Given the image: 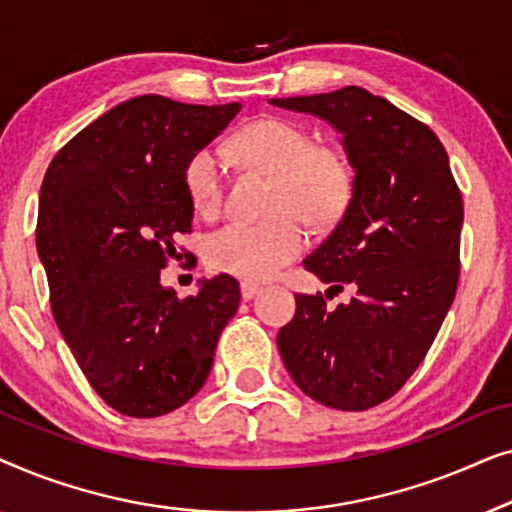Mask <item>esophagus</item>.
I'll list each match as a JSON object with an SVG mask.
<instances>
[{
  "mask_svg": "<svg viewBox=\"0 0 512 512\" xmlns=\"http://www.w3.org/2000/svg\"><path fill=\"white\" fill-rule=\"evenodd\" d=\"M242 298L244 300H251V298H256L258 296V293H261L263 289H261V286H258V284H251V282H244L242 284Z\"/></svg>",
  "mask_w": 512,
  "mask_h": 512,
  "instance_id": "1",
  "label": "esophagus"
}]
</instances>
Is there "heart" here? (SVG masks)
<instances>
[{
	"label": "heart",
	"mask_w": 512,
	"mask_h": 512,
	"mask_svg": "<svg viewBox=\"0 0 512 512\" xmlns=\"http://www.w3.org/2000/svg\"><path fill=\"white\" fill-rule=\"evenodd\" d=\"M244 163L275 174L270 212L265 221H233L207 240V263L249 282L275 277L307 244L305 219L328 226L347 207L352 177L345 158L328 146H314L312 135L284 118H261L233 139ZM184 186L195 212L205 219L219 214L226 193V163L212 146L188 158Z\"/></svg>",
	"instance_id": "1"
}]
</instances>
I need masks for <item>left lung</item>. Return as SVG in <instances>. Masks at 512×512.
Wrapping results in <instances>:
<instances>
[{
    "label": "left lung",
    "mask_w": 512,
    "mask_h": 512,
    "mask_svg": "<svg viewBox=\"0 0 512 512\" xmlns=\"http://www.w3.org/2000/svg\"><path fill=\"white\" fill-rule=\"evenodd\" d=\"M270 104L331 123L354 167L345 214L303 261L328 291L352 286L354 298L326 310L321 293H298L279 354L317 403L368 410L415 373L457 293L459 186L436 132L366 88Z\"/></svg>",
    "instance_id": "8db88e82"
}]
</instances>
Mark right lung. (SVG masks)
Instances as JSON below:
<instances>
[{
	"label": "right lung",
	"instance_id": "add662e5",
	"mask_svg": "<svg viewBox=\"0 0 512 512\" xmlns=\"http://www.w3.org/2000/svg\"><path fill=\"white\" fill-rule=\"evenodd\" d=\"M240 109L132 97L69 139L46 170L37 251L55 324L90 387L121 415L160 417L198 394L240 305L230 275L200 279L188 298L160 284L179 233H191L188 158Z\"/></svg>",
	"mask_w": 512,
	"mask_h": 512
}]
</instances>
